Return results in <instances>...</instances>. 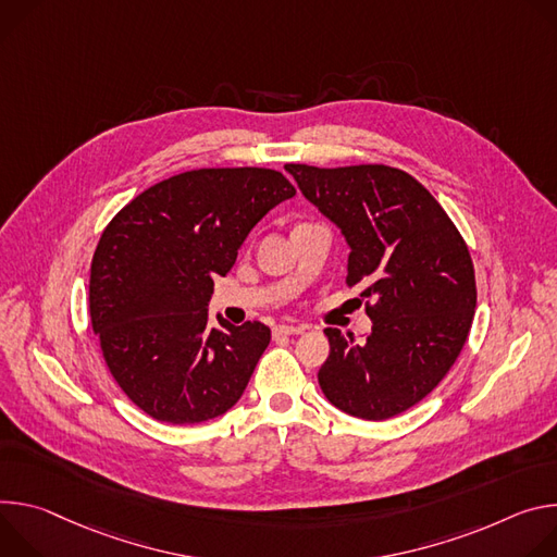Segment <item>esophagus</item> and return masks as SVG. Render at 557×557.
Instances as JSON below:
<instances>
[{"mask_svg":"<svg viewBox=\"0 0 557 557\" xmlns=\"http://www.w3.org/2000/svg\"><path fill=\"white\" fill-rule=\"evenodd\" d=\"M307 327L305 325H276L274 336H292V334H302Z\"/></svg>","mask_w":557,"mask_h":557,"instance_id":"obj_1","label":"esophagus"}]
</instances>
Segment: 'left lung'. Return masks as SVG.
<instances>
[{"instance_id":"left-lung-1","label":"left lung","mask_w":557,"mask_h":557,"mask_svg":"<svg viewBox=\"0 0 557 557\" xmlns=\"http://www.w3.org/2000/svg\"><path fill=\"white\" fill-rule=\"evenodd\" d=\"M285 170L345 236L347 285L360 289L374 323L364 343L325 330L319 385L349 416L394 418L436 389L469 336L475 274L467 243L424 185L398 168Z\"/></svg>"}]
</instances>
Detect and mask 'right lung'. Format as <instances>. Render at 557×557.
I'll return each instance as SVG.
<instances>
[{
  "label": "right lung",
  "mask_w": 557,
  "mask_h": 557,
  "mask_svg": "<svg viewBox=\"0 0 557 557\" xmlns=\"http://www.w3.org/2000/svg\"><path fill=\"white\" fill-rule=\"evenodd\" d=\"M294 185L268 168H201L144 190L103 230L90 268V321L112 379L141 411L195 424L232 409L270 345V327L208 325L252 227Z\"/></svg>",
  "instance_id": "1"
}]
</instances>
